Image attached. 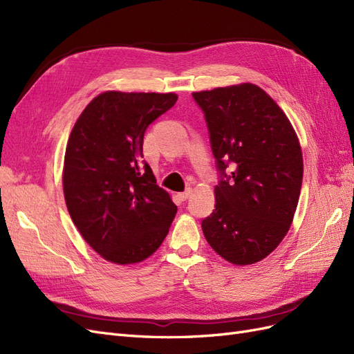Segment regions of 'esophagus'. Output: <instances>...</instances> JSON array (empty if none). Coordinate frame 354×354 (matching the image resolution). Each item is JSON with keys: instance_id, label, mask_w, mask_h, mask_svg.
Returning <instances> with one entry per match:
<instances>
[{"instance_id": "obj_1", "label": "esophagus", "mask_w": 354, "mask_h": 354, "mask_svg": "<svg viewBox=\"0 0 354 354\" xmlns=\"http://www.w3.org/2000/svg\"><path fill=\"white\" fill-rule=\"evenodd\" d=\"M190 195H192V190H190V189H187L186 192H181V194H178L177 196H178L181 201H186Z\"/></svg>"}]
</instances>
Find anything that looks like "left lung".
I'll return each mask as SVG.
<instances>
[{
    "label": "left lung",
    "instance_id": "1",
    "mask_svg": "<svg viewBox=\"0 0 354 354\" xmlns=\"http://www.w3.org/2000/svg\"><path fill=\"white\" fill-rule=\"evenodd\" d=\"M194 99L226 177L214 189L216 209L202 221L203 236L232 264L261 261L286 236L298 205L303 152L297 133L277 103L251 82L196 91Z\"/></svg>",
    "mask_w": 354,
    "mask_h": 354
}]
</instances>
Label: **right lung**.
Segmentation results:
<instances>
[{
  "label": "right lung",
  "instance_id": "obj_1",
  "mask_svg": "<svg viewBox=\"0 0 354 354\" xmlns=\"http://www.w3.org/2000/svg\"><path fill=\"white\" fill-rule=\"evenodd\" d=\"M176 93L104 91L75 122L63 162V194L81 236L102 259L134 264L164 242L177 207L143 158L149 124Z\"/></svg>",
  "mask_w": 354,
  "mask_h": 354
}]
</instances>
